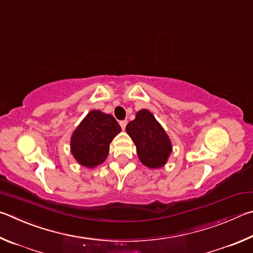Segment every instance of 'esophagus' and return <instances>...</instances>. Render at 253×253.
<instances>
[{"label": "esophagus", "instance_id": "34e87169", "mask_svg": "<svg viewBox=\"0 0 253 253\" xmlns=\"http://www.w3.org/2000/svg\"><path fill=\"white\" fill-rule=\"evenodd\" d=\"M126 124H127V121H126V120H122V121H120V126H121V127H122V130H124V129H126Z\"/></svg>", "mask_w": 253, "mask_h": 253}]
</instances>
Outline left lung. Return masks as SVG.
Masks as SVG:
<instances>
[{
  "instance_id": "1",
  "label": "left lung",
  "mask_w": 253,
  "mask_h": 253,
  "mask_svg": "<svg viewBox=\"0 0 253 253\" xmlns=\"http://www.w3.org/2000/svg\"><path fill=\"white\" fill-rule=\"evenodd\" d=\"M136 147L140 161L149 168H160L167 162L171 153V142L166 131L153 114L141 110L126 127Z\"/></svg>"
}]
</instances>
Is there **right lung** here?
<instances>
[{"label":"right lung","instance_id":"right-lung-1","mask_svg":"<svg viewBox=\"0 0 253 253\" xmlns=\"http://www.w3.org/2000/svg\"><path fill=\"white\" fill-rule=\"evenodd\" d=\"M121 131L112 115L91 111L80 123L71 139V151L84 167L94 168L108 157L110 142Z\"/></svg>","mask_w":253,"mask_h":253}]
</instances>
